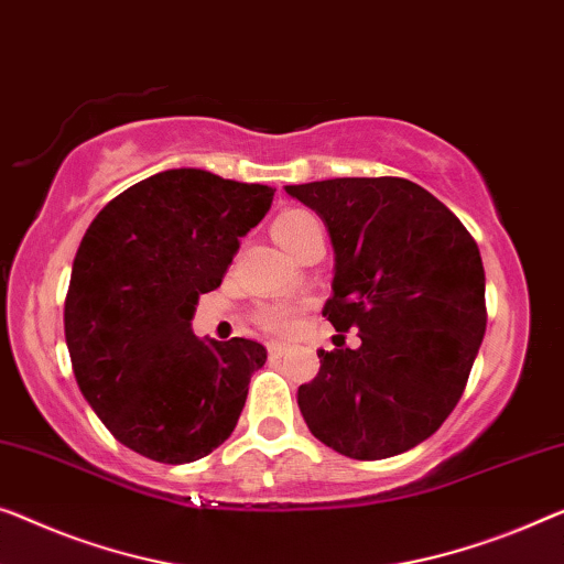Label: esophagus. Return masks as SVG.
<instances>
[{
    "label": "esophagus",
    "mask_w": 564,
    "mask_h": 564,
    "mask_svg": "<svg viewBox=\"0 0 564 564\" xmlns=\"http://www.w3.org/2000/svg\"><path fill=\"white\" fill-rule=\"evenodd\" d=\"M284 350H288V348H284L282 343H269V356H272V358L284 356Z\"/></svg>",
    "instance_id": "esophagus-1"
}]
</instances>
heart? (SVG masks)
<instances>
[{
  "label": "heart",
  "mask_w": 564,
  "mask_h": 564,
  "mask_svg": "<svg viewBox=\"0 0 564 564\" xmlns=\"http://www.w3.org/2000/svg\"><path fill=\"white\" fill-rule=\"evenodd\" d=\"M313 226H321L313 214H307V210L302 208H292L274 218L272 234L282 249L292 251L297 247L302 236H305L307 228ZM254 317L264 330L274 333V336H290V333L297 328V307L290 305V302H269V305H262L257 310Z\"/></svg>",
  "instance_id": "obj_1"
}]
</instances>
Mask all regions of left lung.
<instances>
[{
	"label": "left lung",
	"mask_w": 564,
	"mask_h": 564,
	"mask_svg": "<svg viewBox=\"0 0 564 564\" xmlns=\"http://www.w3.org/2000/svg\"><path fill=\"white\" fill-rule=\"evenodd\" d=\"M328 228L323 315L361 346L317 350L297 406L323 445L381 460L420 445L455 410L486 333V274L465 226L404 177L284 185Z\"/></svg>",
	"instance_id": "left-lung-1"
}]
</instances>
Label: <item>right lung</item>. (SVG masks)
Wrapping results in <instances>:
<instances>
[{
    "instance_id": "1",
    "label": "right lung",
    "mask_w": 564,
    "mask_h": 564,
    "mask_svg": "<svg viewBox=\"0 0 564 564\" xmlns=\"http://www.w3.org/2000/svg\"><path fill=\"white\" fill-rule=\"evenodd\" d=\"M274 191L208 170H165L127 187L73 259L65 343L80 394L121 445L193 463L228 440L267 348L200 340L191 321Z\"/></svg>"
}]
</instances>
